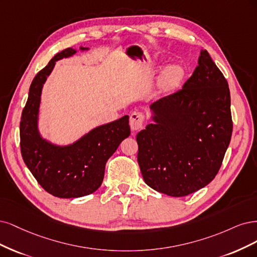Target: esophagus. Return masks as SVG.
Segmentation results:
<instances>
[{"label": "esophagus", "mask_w": 257, "mask_h": 257, "mask_svg": "<svg viewBox=\"0 0 257 257\" xmlns=\"http://www.w3.org/2000/svg\"><path fill=\"white\" fill-rule=\"evenodd\" d=\"M144 114L141 113V112H135L130 115V128L131 130L137 131L140 130L143 126V122H144Z\"/></svg>", "instance_id": "34e87169"}]
</instances>
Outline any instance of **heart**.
<instances>
[{
  "label": "heart",
  "instance_id": "1",
  "mask_svg": "<svg viewBox=\"0 0 257 257\" xmlns=\"http://www.w3.org/2000/svg\"><path fill=\"white\" fill-rule=\"evenodd\" d=\"M183 76V70H181L178 66H171L167 70L164 71L162 79H161V85L164 89H170L175 86L178 81Z\"/></svg>",
  "mask_w": 257,
  "mask_h": 257
}]
</instances>
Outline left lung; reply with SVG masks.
Returning a JSON list of instances; mask_svg holds the SVG:
<instances>
[{
    "mask_svg": "<svg viewBox=\"0 0 257 257\" xmlns=\"http://www.w3.org/2000/svg\"><path fill=\"white\" fill-rule=\"evenodd\" d=\"M154 120L137 135L145 183L185 196L216 177L233 132L227 81L202 49L192 76L177 92L154 102Z\"/></svg>",
    "mask_w": 257,
    "mask_h": 257,
    "instance_id": "8db88e82",
    "label": "left lung"
}]
</instances>
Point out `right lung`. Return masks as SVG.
<instances>
[{
	"label": "right lung",
	"mask_w": 257,
	"mask_h": 257,
	"mask_svg": "<svg viewBox=\"0 0 257 257\" xmlns=\"http://www.w3.org/2000/svg\"><path fill=\"white\" fill-rule=\"evenodd\" d=\"M83 50L84 48H81ZM67 48L56 53L33 79L20 120V150L24 163L37 183L56 197L73 198L95 192L101 186L107 159L130 135L129 116L92 130L71 146L59 147L43 140L37 115L43 84L57 60L72 55Z\"/></svg>",
	"instance_id": "obj_1"
}]
</instances>
